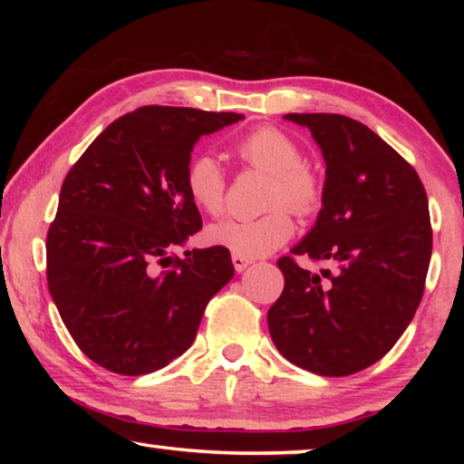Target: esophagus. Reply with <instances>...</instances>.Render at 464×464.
<instances>
[{
	"label": "esophagus",
	"instance_id": "esophagus-1",
	"mask_svg": "<svg viewBox=\"0 0 464 464\" xmlns=\"http://www.w3.org/2000/svg\"><path fill=\"white\" fill-rule=\"evenodd\" d=\"M231 262H233V266H235V270H237V272H243V270H246L247 268V266L251 264V260H249V257H243V256H231Z\"/></svg>",
	"mask_w": 464,
	"mask_h": 464
}]
</instances>
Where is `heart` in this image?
<instances>
[{"label":"heart","instance_id":"b5f03b06","mask_svg":"<svg viewBox=\"0 0 464 464\" xmlns=\"http://www.w3.org/2000/svg\"><path fill=\"white\" fill-rule=\"evenodd\" d=\"M235 153L249 168L272 174L268 188V208L257 218H227L210 225L207 241L215 247L229 249L235 256H268L293 237L295 223L290 213L307 217L321 207L324 184L304 163V153L296 140L276 127H260L235 143ZM186 192L196 208L207 215H221L225 208L227 178L210 153L194 155L184 176Z\"/></svg>","mask_w":464,"mask_h":464}]
</instances>
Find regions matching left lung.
<instances>
[{"label":"left lung","mask_w":464,"mask_h":464,"mask_svg":"<svg viewBox=\"0 0 464 464\" xmlns=\"http://www.w3.org/2000/svg\"><path fill=\"white\" fill-rule=\"evenodd\" d=\"M285 119L307 127L325 160L324 208L290 254L332 270L280 257L285 290L268 329L293 364L348 376L387 354L415 315L431 257L428 196L418 171L366 124L342 114Z\"/></svg>","instance_id":"obj_1"}]
</instances>
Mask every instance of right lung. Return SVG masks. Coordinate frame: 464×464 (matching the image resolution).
Here are the masks:
<instances>
[{
	"label": "right lung",
	"instance_id": "1",
	"mask_svg": "<svg viewBox=\"0 0 464 464\" xmlns=\"http://www.w3.org/2000/svg\"><path fill=\"white\" fill-rule=\"evenodd\" d=\"M241 119L143 106L69 169L46 235V282L75 343L106 371L149 374L182 356L233 278L229 249H192L186 260L168 251L202 229L184 184L196 140Z\"/></svg>",
	"mask_w": 464,
	"mask_h": 464
}]
</instances>
